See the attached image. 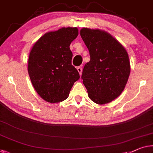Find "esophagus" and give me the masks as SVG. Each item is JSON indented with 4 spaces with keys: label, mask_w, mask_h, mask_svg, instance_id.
Listing matches in <instances>:
<instances>
[{
    "label": "esophagus",
    "mask_w": 153,
    "mask_h": 153,
    "mask_svg": "<svg viewBox=\"0 0 153 153\" xmlns=\"http://www.w3.org/2000/svg\"><path fill=\"white\" fill-rule=\"evenodd\" d=\"M77 70H78L79 74H82V68L81 67V66H79V67L77 68Z\"/></svg>",
    "instance_id": "34e87169"
}]
</instances>
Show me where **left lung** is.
<instances>
[{
  "mask_svg": "<svg viewBox=\"0 0 153 153\" xmlns=\"http://www.w3.org/2000/svg\"><path fill=\"white\" fill-rule=\"evenodd\" d=\"M80 34L90 56L81 76L88 96L96 103H109L121 94L127 83L130 72L128 53L104 31L83 28Z\"/></svg>",
  "mask_w": 153,
  "mask_h": 153,
  "instance_id": "1",
  "label": "left lung"
}]
</instances>
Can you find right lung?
I'll use <instances>...</instances> for the list:
<instances>
[{
    "label": "right lung",
    "mask_w": 153,
    "mask_h": 153,
    "mask_svg": "<svg viewBox=\"0 0 153 153\" xmlns=\"http://www.w3.org/2000/svg\"><path fill=\"white\" fill-rule=\"evenodd\" d=\"M78 36L76 27H63L46 33L30 53L28 73L34 89L48 102L63 101L80 76L72 65L70 45Z\"/></svg>",
    "instance_id": "add662e5"
}]
</instances>
